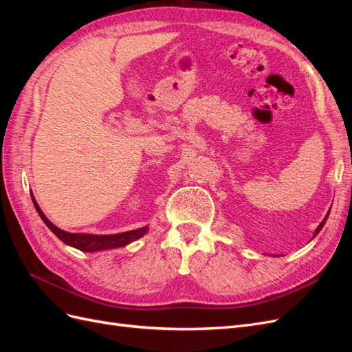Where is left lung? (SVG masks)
<instances>
[{
	"label": "left lung",
	"instance_id": "left-lung-1",
	"mask_svg": "<svg viewBox=\"0 0 352 352\" xmlns=\"http://www.w3.org/2000/svg\"><path fill=\"white\" fill-rule=\"evenodd\" d=\"M327 217H329V214H327V216H326V217H324V219H323V221H322V223H320V225H318V226H317V229H316V232H314V236H316V235H317V233H318V232H320V230H322V228H323V226H324V223H326V220H327ZM314 236H313V238H314Z\"/></svg>",
	"mask_w": 352,
	"mask_h": 352
}]
</instances>
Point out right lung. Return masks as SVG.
<instances>
[{
    "mask_svg": "<svg viewBox=\"0 0 352 352\" xmlns=\"http://www.w3.org/2000/svg\"><path fill=\"white\" fill-rule=\"evenodd\" d=\"M32 201H34V206L38 211V214L41 219L44 220L48 229L54 233V235L65 242L66 245H70V247L85 251V252H95V251H105V250H114V248H120L126 247L127 243H131L136 239L142 238L145 233L148 232V226L129 230V232H122V233H114V235H91V233H70L66 230H61L57 228L54 223H51L47 216L42 212L39 208L38 202L35 201L34 195H32Z\"/></svg>",
    "mask_w": 352,
    "mask_h": 352,
    "instance_id": "add662e5",
    "label": "right lung"
}]
</instances>
